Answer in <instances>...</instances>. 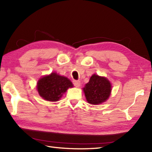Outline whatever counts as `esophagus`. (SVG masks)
Wrapping results in <instances>:
<instances>
[{"mask_svg": "<svg viewBox=\"0 0 152 152\" xmlns=\"http://www.w3.org/2000/svg\"><path fill=\"white\" fill-rule=\"evenodd\" d=\"M73 83H74V85H75V86L76 87H78L80 86V81H76V80L73 81Z\"/></svg>", "mask_w": 152, "mask_h": 152, "instance_id": "34e87169", "label": "esophagus"}]
</instances>
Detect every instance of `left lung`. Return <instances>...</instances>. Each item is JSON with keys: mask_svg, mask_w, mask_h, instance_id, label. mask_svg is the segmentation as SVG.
Returning a JSON list of instances; mask_svg holds the SVG:
<instances>
[{"mask_svg": "<svg viewBox=\"0 0 152 152\" xmlns=\"http://www.w3.org/2000/svg\"><path fill=\"white\" fill-rule=\"evenodd\" d=\"M88 103L100 104L106 101L111 92V84L105 77L93 75L83 89Z\"/></svg>", "mask_w": 152, "mask_h": 152, "instance_id": "8db88e82", "label": "left lung"}]
</instances>
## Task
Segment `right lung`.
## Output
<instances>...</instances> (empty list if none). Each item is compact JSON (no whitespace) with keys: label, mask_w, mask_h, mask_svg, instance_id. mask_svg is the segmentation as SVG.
<instances>
[{"label":"right lung","mask_w":152,"mask_h":152,"mask_svg":"<svg viewBox=\"0 0 152 152\" xmlns=\"http://www.w3.org/2000/svg\"><path fill=\"white\" fill-rule=\"evenodd\" d=\"M71 87H73V84L69 79L56 72L42 77L37 84L39 94L50 102L58 101L66 90Z\"/></svg>","instance_id":"1"}]
</instances>
